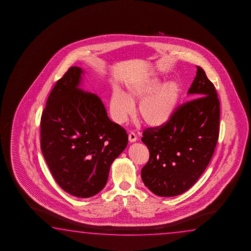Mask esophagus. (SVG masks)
Masks as SVG:
<instances>
[{
  "label": "esophagus",
  "instance_id": "1",
  "mask_svg": "<svg viewBox=\"0 0 251 251\" xmlns=\"http://www.w3.org/2000/svg\"><path fill=\"white\" fill-rule=\"evenodd\" d=\"M128 139H129L130 142H135L137 140V135L134 132H131L128 135Z\"/></svg>",
  "mask_w": 251,
  "mask_h": 251
}]
</instances>
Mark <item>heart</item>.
I'll use <instances>...</instances> for the list:
<instances>
[{
    "label": "heart",
    "instance_id": "obj_1",
    "mask_svg": "<svg viewBox=\"0 0 251 251\" xmlns=\"http://www.w3.org/2000/svg\"><path fill=\"white\" fill-rule=\"evenodd\" d=\"M158 78L129 84L123 94H111L109 109L111 118L119 125L126 123L134 111V103L140 100L138 113L145 123L158 127L172 117L180 98V88L175 81L164 84Z\"/></svg>",
    "mask_w": 251,
    "mask_h": 251
}]
</instances>
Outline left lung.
<instances>
[{"instance_id":"left-lung-1","label":"left lung","mask_w":251,"mask_h":251,"mask_svg":"<svg viewBox=\"0 0 251 251\" xmlns=\"http://www.w3.org/2000/svg\"><path fill=\"white\" fill-rule=\"evenodd\" d=\"M197 68L188 95L198 98L177 107L163 126L146 129L141 138L149 150L141 178L155 195L174 197L189 190L203 174L216 147L220 101L204 70Z\"/></svg>"}]
</instances>
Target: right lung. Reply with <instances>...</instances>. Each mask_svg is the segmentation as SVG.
<instances>
[{
  "instance_id": "obj_1",
  "label": "right lung",
  "mask_w": 251,
  "mask_h": 251,
  "mask_svg": "<svg viewBox=\"0 0 251 251\" xmlns=\"http://www.w3.org/2000/svg\"><path fill=\"white\" fill-rule=\"evenodd\" d=\"M82 74L81 68H69L51 89L41 116L40 145L57 183L85 199L105 186L128 136L109 119L101 98L79 88Z\"/></svg>"
}]
</instances>
